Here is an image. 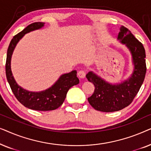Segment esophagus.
Instances as JSON below:
<instances>
[{
  "mask_svg": "<svg viewBox=\"0 0 151 151\" xmlns=\"http://www.w3.org/2000/svg\"><path fill=\"white\" fill-rule=\"evenodd\" d=\"M78 75L80 78H85V75H86L85 71H83V70H80V71H78Z\"/></svg>",
  "mask_w": 151,
  "mask_h": 151,
  "instance_id": "1",
  "label": "esophagus"
}]
</instances>
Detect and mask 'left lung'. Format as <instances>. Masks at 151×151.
I'll return each mask as SVG.
<instances>
[{
  "instance_id": "8db88e82",
  "label": "left lung",
  "mask_w": 151,
  "mask_h": 151,
  "mask_svg": "<svg viewBox=\"0 0 151 151\" xmlns=\"http://www.w3.org/2000/svg\"><path fill=\"white\" fill-rule=\"evenodd\" d=\"M117 40L131 52L134 66L131 76L121 83L111 84L93 71L86 75L95 86L93 94L88 98V102L96 110L102 112H114L129 106L139 91L146 75V53L143 45L124 26L120 27Z\"/></svg>"
}]
</instances>
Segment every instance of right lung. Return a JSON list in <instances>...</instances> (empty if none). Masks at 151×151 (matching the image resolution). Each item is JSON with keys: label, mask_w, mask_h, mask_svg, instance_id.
<instances>
[{"label": "right lung", "mask_w": 151, "mask_h": 151, "mask_svg": "<svg viewBox=\"0 0 151 151\" xmlns=\"http://www.w3.org/2000/svg\"><path fill=\"white\" fill-rule=\"evenodd\" d=\"M44 25V22H34L14 36L8 47L5 65L6 77L16 99L27 108L41 111L55 110L60 106L65 100L69 88L79 84L76 70L63 74L51 87L38 92L29 91L18 85L16 82L11 69V60L16 45L26 34L41 29Z\"/></svg>", "instance_id": "obj_1"}]
</instances>
